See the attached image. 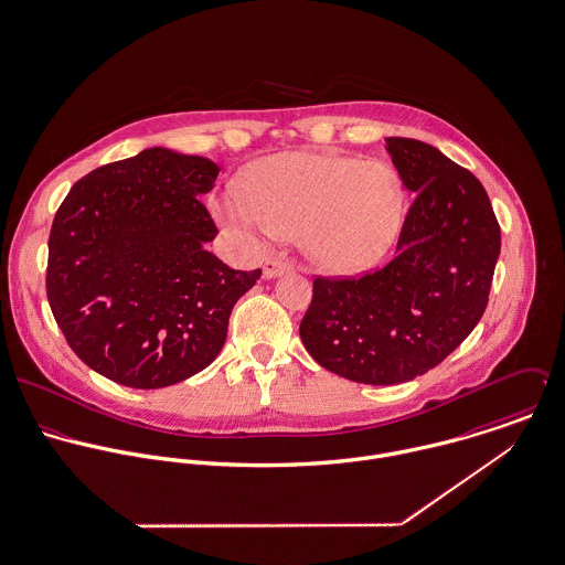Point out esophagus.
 I'll use <instances>...</instances> for the list:
<instances>
[{"label": "esophagus", "instance_id": "obj_1", "mask_svg": "<svg viewBox=\"0 0 565 565\" xmlns=\"http://www.w3.org/2000/svg\"><path fill=\"white\" fill-rule=\"evenodd\" d=\"M290 268H292V264L286 257H268L266 264H264V277L273 279L277 275H284Z\"/></svg>", "mask_w": 565, "mask_h": 565}]
</instances>
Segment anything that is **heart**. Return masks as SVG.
Segmentation results:
<instances>
[{"label":"heart","instance_id":"b5f03b06","mask_svg":"<svg viewBox=\"0 0 565 565\" xmlns=\"http://www.w3.org/2000/svg\"><path fill=\"white\" fill-rule=\"evenodd\" d=\"M242 194L221 205L226 223L279 235L301 231L308 257L330 273L373 266L404 221L402 179L380 159L275 154L246 174Z\"/></svg>","mask_w":565,"mask_h":565}]
</instances>
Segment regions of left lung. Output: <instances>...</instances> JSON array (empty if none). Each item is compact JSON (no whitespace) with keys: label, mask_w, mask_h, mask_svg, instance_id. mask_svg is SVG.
Wrapping results in <instances>:
<instances>
[{"label":"left lung","mask_w":565,"mask_h":565,"mask_svg":"<svg viewBox=\"0 0 565 565\" xmlns=\"http://www.w3.org/2000/svg\"><path fill=\"white\" fill-rule=\"evenodd\" d=\"M413 196L395 257L360 277H317L299 326L308 353L351 382L402 384L444 362L484 315L500 225L482 183L435 146L386 137Z\"/></svg>","instance_id":"left-lung-1"}]
</instances>
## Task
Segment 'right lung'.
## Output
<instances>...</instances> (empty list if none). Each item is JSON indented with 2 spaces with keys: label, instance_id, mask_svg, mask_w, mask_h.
Here are the masks:
<instances>
[{
  "label": "right lung",
  "instance_id": "1",
  "mask_svg": "<svg viewBox=\"0 0 565 565\" xmlns=\"http://www.w3.org/2000/svg\"><path fill=\"white\" fill-rule=\"evenodd\" d=\"M221 168L148 148L74 183L47 242L45 290L74 353L130 388H163L223 349L235 301L262 270L205 248L218 233L203 196Z\"/></svg>",
  "mask_w": 565,
  "mask_h": 565
}]
</instances>
